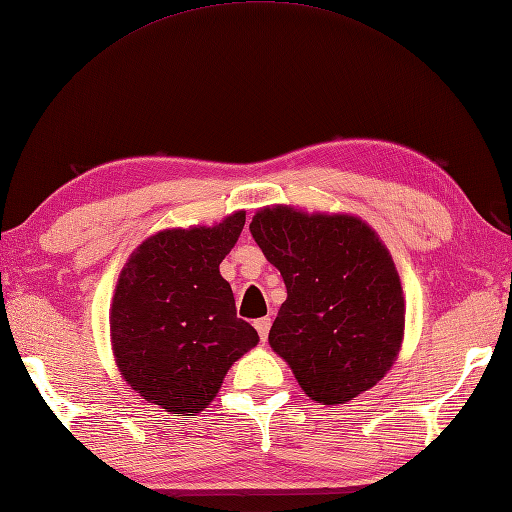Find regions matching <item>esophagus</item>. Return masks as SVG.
<instances>
[{"label":"esophagus","mask_w":512,"mask_h":512,"mask_svg":"<svg viewBox=\"0 0 512 512\" xmlns=\"http://www.w3.org/2000/svg\"><path fill=\"white\" fill-rule=\"evenodd\" d=\"M270 325H272V320H270L268 316H266V318H257V320H255V329H257V334H259V340H261V342H266V340H268Z\"/></svg>","instance_id":"obj_1"}]
</instances>
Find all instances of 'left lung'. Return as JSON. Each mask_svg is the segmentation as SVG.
Returning <instances> with one entry per match:
<instances>
[{
    "instance_id": "obj_1",
    "label": "left lung",
    "mask_w": 512,
    "mask_h": 512,
    "mask_svg": "<svg viewBox=\"0 0 512 512\" xmlns=\"http://www.w3.org/2000/svg\"><path fill=\"white\" fill-rule=\"evenodd\" d=\"M248 229L288 290L270 347L307 397L334 406L373 388L406 323L399 275L375 231L353 216L290 207L259 211Z\"/></svg>"
}]
</instances>
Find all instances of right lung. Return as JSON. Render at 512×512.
Segmentation results:
<instances>
[{"instance_id":"obj_1","label":"right lung","mask_w":512,"mask_h":512,"mask_svg":"<svg viewBox=\"0 0 512 512\" xmlns=\"http://www.w3.org/2000/svg\"><path fill=\"white\" fill-rule=\"evenodd\" d=\"M237 211L216 227L161 231L141 244L117 281L111 336L126 382L178 417L216 397L257 331L237 318L220 264L244 229Z\"/></svg>"}]
</instances>
